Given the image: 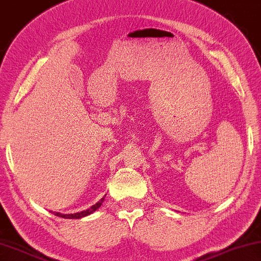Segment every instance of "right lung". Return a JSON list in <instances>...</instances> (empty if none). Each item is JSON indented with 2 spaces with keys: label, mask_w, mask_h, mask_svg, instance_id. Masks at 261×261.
Returning <instances> with one entry per match:
<instances>
[{
  "label": "right lung",
  "mask_w": 261,
  "mask_h": 261,
  "mask_svg": "<svg viewBox=\"0 0 261 261\" xmlns=\"http://www.w3.org/2000/svg\"><path fill=\"white\" fill-rule=\"evenodd\" d=\"M105 199V196L102 199L100 200L99 202L95 203V205H93L90 208L86 210V211H82V212H79V213H74V214H61V213H54V215H56V217H60V218H66V219H80L82 217H86V215L88 214H92L94 211H96L99 207L101 206V203H102Z\"/></svg>",
  "instance_id": "add662e5"
}]
</instances>
